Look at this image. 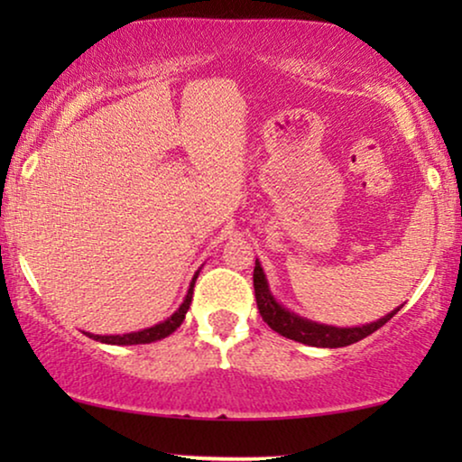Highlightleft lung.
Returning <instances> with one entry per match:
<instances>
[{"instance_id":"obj_1","label":"left lung","mask_w":462,"mask_h":462,"mask_svg":"<svg viewBox=\"0 0 462 462\" xmlns=\"http://www.w3.org/2000/svg\"><path fill=\"white\" fill-rule=\"evenodd\" d=\"M254 294H256V305L258 311H261L263 319L267 321L271 330H275L282 337L290 340H296V343L311 345V346H326V349H337V346H346L357 343L365 337H370L372 332H376L378 328H383L387 321L393 318V315L400 311V307L393 309V311L384 315L378 321H372V324L365 326H356V328H337V326H326L318 324V321L305 319L300 315L288 311L286 307H282L280 302L273 299L271 294L267 277H264V271L256 258L254 267Z\"/></svg>"}]
</instances>
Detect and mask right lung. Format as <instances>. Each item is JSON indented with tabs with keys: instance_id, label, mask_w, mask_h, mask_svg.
I'll return each instance as SVG.
<instances>
[{
	"instance_id": "add662e5",
	"label": "right lung",
	"mask_w": 462,
	"mask_h": 462,
	"mask_svg": "<svg viewBox=\"0 0 462 462\" xmlns=\"http://www.w3.org/2000/svg\"><path fill=\"white\" fill-rule=\"evenodd\" d=\"M199 271L195 273L191 286H189V292L185 296V300H182V305L176 309V311L170 315L166 321H162V324H155L147 328V330H141V332H130V334H111V337H100V334H90L86 332L88 337L94 338V340H100V343H106V345H144V343H153V340H162L172 334L176 328L182 324V319H185V315L189 311V305H191V299H193V286H195V280H198Z\"/></svg>"
}]
</instances>
